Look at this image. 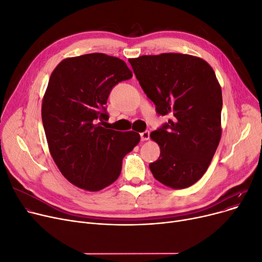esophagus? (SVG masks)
I'll use <instances>...</instances> for the list:
<instances>
[{
  "mask_svg": "<svg viewBox=\"0 0 262 262\" xmlns=\"http://www.w3.org/2000/svg\"><path fill=\"white\" fill-rule=\"evenodd\" d=\"M140 137H141V140L142 141H146L149 139V132L148 130H145L143 133L140 134Z\"/></svg>",
  "mask_w": 262,
  "mask_h": 262,
  "instance_id": "1",
  "label": "esophagus"
}]
</instances>
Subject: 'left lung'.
Returning <instances> with one entry per match:
<instances>
[{"label": "left lung", "instance_id": "left-lung-1", "mask_svg": "<svg viewBox=\"0 0 262 262\" xmlns=\"http://www.w3.org/2000/svg\"><path fill=\"white\" fill-rule=\"evenodd\" d=\"M159 116H170L150 138L160 146L149 170L161 184L184 189L207 171L221 139L222 90L212 68L186 54L145 55L128 60Z\"/></svg>", "mask_w": 262, "mask_h": 262}]
</instances>
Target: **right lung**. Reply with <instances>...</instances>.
I'll use <instances>...</instances> for the list:
<instances>
[{
	"instance_id": "right-lung-1",
	"label": "right lung",
	"mask_w": 262,
	"mask_h": 262,
	"mask_svg": "<svg viewBox=\"0 0 262 262\" xmlns=\"http://www.w3.org/2000/svg\"><path fill=\"white\" fill-rule=\"evenodd\" d=\"M133 77L123 60L92 53L62 60L51 74L41 115L51 155L67 180L88 191L117 181L140 135L101 126L113 88ZM105 123V122H104Z\"/></svg>"
}]
</instances>
